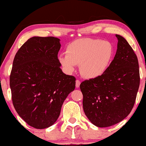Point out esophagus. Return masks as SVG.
<instances>
[{"label": "esophagus", "instance_id": "esophagus-1", "mask_svg": "<svg viewBox=\"0 0 146 146\" xmlns=\"http://www.w3.org/2000/svg\"><path fill=\"white\" fill-rule=\"evenodd\" d=\"M75 84H75V86H76L77 88H79V87H80V80H77L76 81H75Z\"/></svg>", "mask_w": 146, "mask_h": 146}]
</instances>
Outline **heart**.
Returning <instances> with one entry per match:
<instances>
[{
    "label": "heart",
    "mask_w": 146,
    "mask_h": 146,
    "mask_svg": "<svg viewBox=\"0 0 146 146\" xmlns=\"http://www.w3.org/2000/svg\"><path fill=\"white\" fill-rule=\"evenodd\" d=\"M66 55H60V63L68 73L80 64V73L87 79L101 77L110 66L114 56L113 45L100 39L84 38L68 45Z\"/></svg>",
    "instance_id": "heart-1"
}]
</instances>
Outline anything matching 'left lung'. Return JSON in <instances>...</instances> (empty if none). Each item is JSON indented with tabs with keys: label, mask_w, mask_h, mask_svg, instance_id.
Wrapping results in <instances>:
<instances>
[{
	"label": "left lung",
	"mask_w": 146,
	"mask_h": 146,
	"mask_svg": "<svg viewBox=\"0 0 146 146\" xmlns=\"http://www.w3.org/2000/svg\"><path fill=\"white\" fill-rule=\"evenodd\" d=\"M118 40L116 54L101 77L80 84L83 109L93 124L100 128L113 125L130 114L140 84L138 59L124 38Z\"/></svg>",
	"instance_id": "8db88e82"
}]
</instances>
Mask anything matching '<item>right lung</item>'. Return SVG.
<instances>
[{
	"label": "right lung",
	"instance_id": "1",
	"mask_svg": "<svg viewBox=\"0 0 146 146\" xmlns=\"http://www.w3.org/2000/svg\"><path fill=\"white\" fill-rule=\"evenodd\" d=\"M60 40L32 37L19 48L13 62L9 80L13 105L19 116L37 129L57 121L64 101L75 89V77L60 68Z\"/></svg>",
	"mask_w": 146,
	"mask_h": 146
}]
</instances>
